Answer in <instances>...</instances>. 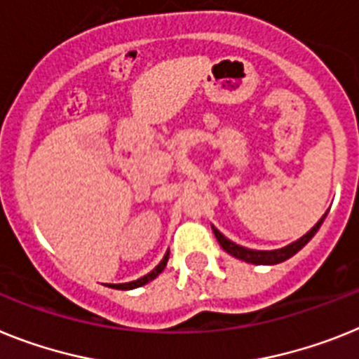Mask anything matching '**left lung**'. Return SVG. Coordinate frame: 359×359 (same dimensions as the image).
Returning <instances> with one entry per match:
<instances>
[{
	"label": "left lung",
	"instance_id": "left-lung-1",
	"mask_svg": "<svg viewBox=\"0 0 359 359\" xmlns=\"http://www.w3.org/2000/svg\"><path fill=\"white\" fill-rule=\"evenodd\" d=\"M325 217H327V213H325L321 219H319L318 222H316L312 228H310L309 231H306L305 236L299 237L297 241H294V243H290V245L283 246V248H277V250H252V248H245V246L241 245H236L233 241H230L228 237H224L221 233V231L217 230L215 226H212L213 233H215L217 241H219V245L222 246V250L224 252H228L230 255H233L236 259H241V261H245V263H252V264H277V263H283V261H287V259H290L292 255H296L297 252H299L303 246L309 243L312 237L316 236V231L319 230V226L323 224Z\"/></svg>",
	"mask_w": 359,
	"mask_h": 359
}]
</instances>
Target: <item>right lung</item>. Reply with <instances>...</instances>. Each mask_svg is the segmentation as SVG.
<instances>
[{
  "label": "right lung",
  "instance_id": "right-lung-1",
  "mask_svg": "<svg viewBox=\"0 0 359 359\" xmlns=\"http://www.w3.org/2000/svg\"><path fill=\"white\" fill-rule=\"evenodd\" d=\"M165 264H168V259L164 257L161 263H158V266H155V270H151V272L146 273V276L140 277V279H137V281L123 283V285H116V288H122V290H133V288L144 287V285H147L149 281H153L155 277H158V273H162V270L165 268Z\"/></svg>",
  "mask_w": 359,
  "mask_h": 359
}]
</instances>
